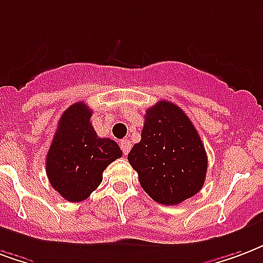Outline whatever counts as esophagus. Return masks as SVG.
I'll use <instances>...</instances> for the list:
<instances>
[{"label":"esophagus","mask_w":263,"mask_h":263,"mask_svg":"<svg viewBox=\"0 0 263 263\" xmlns=\"http://www.w3.org/2000/svg\"><path fill=\"white\" fill-rule=\"evenodd\" d=\"M131 141L129 139H122L121 142H120V146H121V151L124 152V155H128L129 153V151H131Z\"/></svg>","instance_id":"obj_1"}]
</instances>
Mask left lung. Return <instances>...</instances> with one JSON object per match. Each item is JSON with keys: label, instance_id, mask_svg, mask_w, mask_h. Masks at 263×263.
<instances>
[{"label": "left lung", "instance_id": "obj_1", "mask_svg": "<svg viewBox=\"0 0 263 263\" xmlns=\"http://www.w3.org/2000/svg\"><path fill=\"white\" fill-rule=\"evenodd\" d=\"M141 186L161 205H178L201 191L208 156L199 134L180 107L166 100L147 108L141 142L128 153Z\"/></svg>", "mask_w": 263, "mask_h": 263}]
</instances>
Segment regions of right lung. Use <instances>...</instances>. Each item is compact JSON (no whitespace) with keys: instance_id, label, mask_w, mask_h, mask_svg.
<instances>
[{"instance_id":"obj_1","label":"right lung","mask_w":263,"mask_h":263,"mask_svg":"<svg viewBox=\"0 0 263 263\" xmlns=\"http://www.w3.org/2000/svg\"><path fill=\"white\" fill-rule=\"evenodd\" d=\"M90 117L85 103L68 107L47 152L48 181L68 202L86 199L100 185L106 167L122 156L117 142L97 137Z\"/></svg>"}]
</instances>
